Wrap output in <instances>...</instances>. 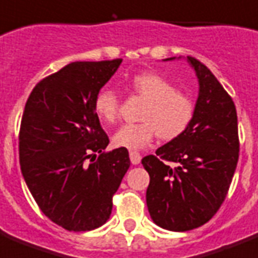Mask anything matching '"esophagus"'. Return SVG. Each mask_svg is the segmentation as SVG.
<instances>
[{"instance_id": "obj_1", "label": "esophagus", "mask_w": 258, "mask_h": 258, "mask_svg": "<svg viewBox=\"0 0 258 258\" xmlns=\"http://www.w3.org/2000/svg\"><path fill=\"white\" fill-rule=\"evenodd\" d=\"M129 157H131V162L133 165H138V163L141 162V154L137 152H131L129 153Z\"/></svg>"}]
</instances>
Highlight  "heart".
I'll return each mask as SVG.
<instances>
[{
    "instance_id": "obj_1",
    "label": "heart",
    "mask_w": 258,
    "mask_h": 258,
    "mask_svg": "<svg viewBox=\"0 0 258 258\" xmlns=\"http://www.w3.org/2000/svg\"><path fill=\"white\" fill-rule=\"evenodd\" d=\"M133 92L144 97L148 104L142 112L141 124H125L116 131L112 142L116 148L142 150L150 145L155 133L163 140H174L190 126L195 105L190 96L176 91L163 76L145 72L131 80ZM120 99L113 89H100L93 101L96 116L103 124H112L118 116Z\"/></svg>"
}]
</instances>
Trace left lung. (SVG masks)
<instances>
[{"label": "left lung", "instance_id": "obj_1", "mask_svg": "<svg viewBox=\"0 0 258 258\" xmlns=\"http://www.w3.org/2000/svg\"><path fill=\"white\" fill-rule=\"evenodd\" d=\"M182 57H167L175 60ZM199 84L187 131L146 155L150 175L146 204L155 224L167 231L198 228L225 199L239 161L237 113L231 96L201 61L186 57Z\"/></svg>", "mask_w": 258, "mask_h": 258}]
</instances>
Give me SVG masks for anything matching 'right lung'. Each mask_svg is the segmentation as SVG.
Returning a JSON list of instances; mask_svg holds the SVG:
<instances>
[{
  "label": "right lung",
  "instance_id": "obj_1",
  "mask_svg": "<svg viewBox=\"0 0 258 258\" xmlns=\"http://www.w3.org/2000/svg\"><path fill=\"white\" fill-rule=\"evenodd\" d=\"M121 61H72L40 80L25 105L19 131L23 179L42 212L67 231L105 224L131 166L126 149L105 150L109 138L93 108ZM96 152L99 158L89 163Z\"/></svg>",
  "mask_w": 258,
  "mask_h": 258
}]
</instances>
